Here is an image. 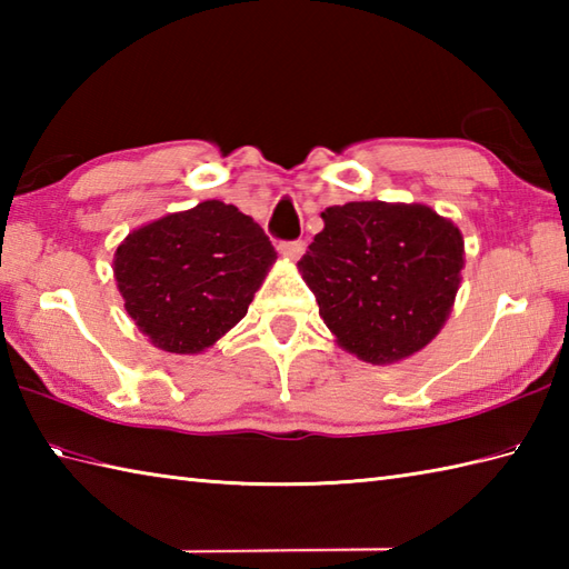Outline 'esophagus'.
I'll list each match as a JSON object with an SVG mask.
<instances>
[{
  "label": "esophagus",
  "mask_w": 569,
  "mask_h": 569,
  "mask_svg": "<svg viewBox=\"0 0 569 569\" xmlns=\"http://www.w3.org/2000/svg\"><path fill=\"white\" fill-rule=\"evenodd\" d=\"M278 251H281L283 257H288V259H300L306 253V241L303 239L281 241V244H278Z\"/></svg>",
  "instance_id": "34e87169"
}]
</instances>
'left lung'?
<instances>
[{
    "mask_svg": "<svg viewBox=\"0 0 569 569\" xmlns=\"http://www.w3.org/2000/svg\"><path fill=\"white\" fill-rule=\"evenodd\" d=\"M298 261L320 318L347 352L391 365L440 332L459 288L465 241L426 204L347 202Z\"/></svg>",
    "mask_w": 569,
    "mask_h": 569,
    "instance_id": "obj_1",
    "label": "left lung"
}]
</instances>
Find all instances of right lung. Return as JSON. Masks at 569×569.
<instances>
[{"label": "right lung", "mask_w": 569, "mask_h": 569, "mask_svg": "<svg viewBox=\"0 0 569 569\" xmlns=\"http://www.w3.org/2000/svg\"><path fill=\"white\" fill-rule=\"evenodd\" d=\"M273 259L249 214L208 200L134 229L114 253V278L156 347L198 355L247 316Z\"/></svg>", "instance_id": "right-lung-1"}]
</instances>
